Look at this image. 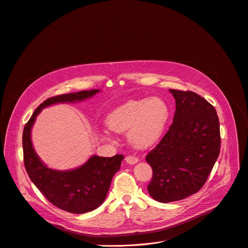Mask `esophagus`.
<instances>
[{"label": "esophagus", "mask_w": 248, "mask_h": 248, "mask_svg": "<svg viewBox=\"0 0 248 248\" xmlns=\"http://www.w3.org/2000/svg\"><path fill=\"white\" fill-rule=\"evenodd\" d=\"M139 161L138 157L134 156V155H128L125 157V162L128 164H136Z\"/></svg>", "instance_id": "1"}]
</instances>
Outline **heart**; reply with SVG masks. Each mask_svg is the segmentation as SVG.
Masks as SVG:
<instances>
[{
  "instance_id": "obj_1",
  "label": "heart",
  "mask_w": 248,
  "mask_h": 248,
  "mask_svg": "<svg viewBox=\"0 0 248 248\" xmlns=\"http://www.w3.org/2000/svg\"><path fill=\"white\" fill-rule=\"evenodd\" d=\"M169 117V108L162 99L130 100L118 106L107 117L106 124L114 133L128 132V140L137 148L146 149L162 136ZM106 136L108 134L105 133Z\"/></svg>"
}]
</instances>
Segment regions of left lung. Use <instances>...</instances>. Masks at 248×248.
<instances>
[{"instance_id":"left-lung-1","label":"left lung","mask_w":248,"mask_h":248,"mask_svg":"<svg viewBox=\"0 0 248 248\" xmlns=\"http://www.w3.org/2000/svg\"><path fill=\"white\" fill-rule=\"evenodd\" d=\"M175 99L173 123L146 161L153 170L150 196L160 202L184 200L206 184L221 147L215 107L192 91L169 90Z\"/></svg>"}]
</instances>
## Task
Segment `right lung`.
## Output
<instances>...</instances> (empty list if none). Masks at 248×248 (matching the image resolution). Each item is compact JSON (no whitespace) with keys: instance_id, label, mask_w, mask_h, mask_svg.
<instances>
[{"instance_id":"obj_1","label":"right lung","mask_w":248,"mask_h":248,"mask_svg":"<svg viewBox=\"0 0 248 248\" xmlns=\"http://www.w3.org/2000/svg\"><path fill=\"white\" fill-rule=\"evenodd\" d=\"M98 89L53 96L42 102L26 123L23 136V158L27 174L35 186L53 206L73 214L97 209L105 200L111 179L120 170L124 155L92 156L81 167L58 171L47 168L37 157L31 143V127L42 108L59 102H75L89 98Z\"/></svg>"}]
</instances>
